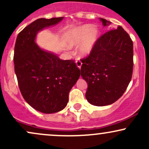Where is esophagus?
I'll list each match as a JSON object with an SVG mask.
<instances>
[{
  "label": "esophagus",
  "instance_id": "1",
  "mask_svg": "<svg viewBox=\"0 0 149 149\" xmlns=\"http://www.w3.org/2000/svg\"><path fill=\"white\" fill-rule=\"evenodd\" d=\"M76 64L77 65V66H78V67L79 68V69H80V68H81L82 62L79 60V59H77V60L76 61Z\"/></svg>",
  "mask_w": 149,
  "mask_h": 149
}]
</instances>
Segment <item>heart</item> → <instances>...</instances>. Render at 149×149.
<instances>
[{
	"mask_svg": "<svg viewBox=\"0 0 149 149\" xmlns=\"http://www.w3.org/2000/svg\"><path fill=\"white\" fill-rule=\"evenodd\" d=\"M100 36L97 29L90 25H83L73 29L66 35V41L69 47H73L81 43L79 52L81 55L86 56L90 53Z\"/></svg>",
	"mask_w": 149,
	"mask_h": 149,
	"instance_id": "obj_1",
	"label": "heart"
}]
</instances>
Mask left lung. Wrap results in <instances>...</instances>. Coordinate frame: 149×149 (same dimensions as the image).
<instances>
[{
    "label": "left lung",
    "mask_w": 149,
    "mask_h": 149,
    "mask_svg": "<svg viewBox=\"0 0 149 149\" xmlns=\"http://www.w3.org/2000/svg\"><path fill=\"white\" fill-rule=\"evenodd\" d=\"M100 19L104 26L110 24ZM81 61V76L88 83L87 100L97 107L111 104L123 95L131 80L132 40L119 26L101 36Z\"/></svg>",
    "instance_id": "left-lung-1"
}]
</instances>
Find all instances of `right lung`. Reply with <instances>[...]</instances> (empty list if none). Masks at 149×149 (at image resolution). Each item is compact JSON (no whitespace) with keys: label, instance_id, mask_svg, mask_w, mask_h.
I'll use <instances>...</instances> for the list:
<instances>
[{"label":"right lung","instance_id":"obj_1","mask_svg":"<svg viewBox=\"0 0 149 149\" xmlns=\"http://www.w3.org/2000/svg\"><path fill=\"white\" fill-rule=\"evenodd\" d=\"M61 17L40 18L19 32L15 46V71L22 97L44 113L59 111L69 102V93L79 78L74 60H61L35 42L39 31L59 23Z\"/></svg>","mask_w":149,"mask_h":149}]
</instances>
